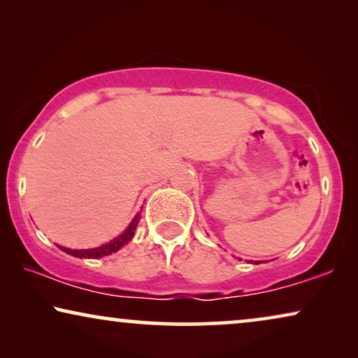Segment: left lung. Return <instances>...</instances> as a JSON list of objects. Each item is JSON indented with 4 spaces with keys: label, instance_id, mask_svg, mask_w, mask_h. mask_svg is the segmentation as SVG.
Instances as JSON below:
<instances>
[{
    "label": "left lung",
    "instance_id": "obj_1",
    "mask_svg": "<svg viewBox=\"0 0 358 358\" xmlns=\"http://www.w3.org/2000/svg\"><path fill=\"white\" fill-rule=\"evenodd\" d=\"M254 264H259V262H254Z\"/></svg>",
    "mask_w": 358,
    "mask_h": 358
}]
</instances>
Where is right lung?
Listing matches in <instances>:
<instances>
[{
  "label": "right lung",
  "mask_w": 358,
  "mask_h": 358,
  "mask_svg": "<svg viewBox=\"0 0 358 358\" xmlns=\"http://www.w3.org/2000/svg\"><path fill=\"white\" fill-rule=\"evenodd\" d=\"M138 222H140V215H136V217L131 220L129 228H127L124 233L119 234L115 239H112L110 243L104 244V246H99L94 249H68V248H62V246H58V248H60L62 251H65L66 254H70V256H75L80 259H99V257L109 256V254L117 252L120 248H124L127 243L131 241V238H134V234H135V229H136V227H138Z\"/></svg>",
  "instance_id": "right-lung-1"
}]
</instances>
